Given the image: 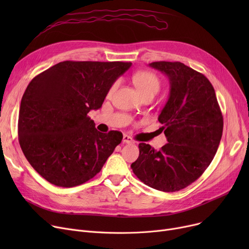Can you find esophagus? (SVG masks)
I'll list each match as a JSON object with an SVG mask.
<instances>
[{
  "mask_svg": "<svg viewBox=\"0 0 249 249\" xmlns=\"http://www.w3.org/2000/svg\"><path fill=\"white\" fill-rule=\"evenodd\" d=\"M123 142H124V143H127V144H130V143H134V140H133L131 137H130V136L124 134V135H123Z\"/></svg>",
  "mask_w": 249,
  "mask_h": 249,
  "instance_id": "34e87169",
  "label": "esophagus"
}]
</instances>
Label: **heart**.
<instances>
[{"label": "heart", "instance_id": "heart-1", "mask_svg": "<svg viewBox=\"0 0 249 249\" xmlns=\"http://www.w3.org/2000/svg\"><path fill=\"white\" fill-rule=\"evenodd\" d=\"M133 83L138 89V90L142 94V96H145L147 94H156L160 89V80L154 73L150 71H139L133 75ZM118 83L113 84L110 88L109 94H112L116 89Z\"/></svg>", "mask_w": 249, "mask_h": 249}]
</instances>
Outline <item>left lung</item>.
I'll list each match as a JSON object with an SVG mask.
<instances>
[{
  "instance_id": "left-lung-1",
  "label": "left lung",
  "mask_w": 249,
  "mask_h": 249,
  "mask_svg": "<svg viewBox=\"0 0 249 249\" xmlns=\"http://www.w3.org/2000/svg\"><path fill=\"white\" fill-rule=\"evenodd\" d=\"M149 67L163 72L171 85L159 116L168 142L160 150L140 143L131 168L148 187L178 192L210 165L223 132V116L215 89L203 73L178 61H155Z\"/></svg>"
}]
</instances>
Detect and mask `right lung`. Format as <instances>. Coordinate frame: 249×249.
I'll use <instances>...</instances> for the list:
<instances>
[{
  "instance_id": "1",
  "label": "right lung",
  "mask_w": 249,
  "mask_h": 249,
  "mask_svg": "<svg viewBox=\"0 0 249 249\" xmlns=\"http://www.w3.org/2000/svg\"><path fill=\"white\" fill-rule=\"evenodd\" d=\"M131 64L67 60L29 83L20 105L19 143L32 167L50 184H84L120 144V131L99 132L88 113L102 107L114 82Z\"/></svg>"
}]
</instances>
